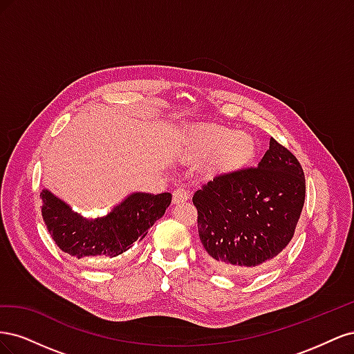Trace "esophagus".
Masks as SVG:
<instances>
[{
    "instance_id": "1",
    "label": "esophagus",
    "mask_w": 354,
    "mask_h": 354,
    "mask_svg": "<svg viewBox=\"0 0 354 354\" xmlns=\"http://www.w3.org/2000/svg\"><path fill=\"white\" fill-rule=\"evenodd\" d=\"M190 198V194L185 189V187H178L173 192V202L174 203H180V202H185Z\"/></svg>"
}]
</instances>
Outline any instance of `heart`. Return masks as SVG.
Instances as JSON below:
<instances>
[{
	"label": "heart",
	"instance_id": "1",
	"mask_svg": "<svg viewBox=\"0 0 354 354\" xmlns=\"http://www.w3.org/2000/svg\"><path fill=\"white\" fill-rule=\"evenodd\" d=\"M257 153L255 138L223 125H195L186 133L185 155L192 160H208L209 174L229 176L243 169Z\"/></svg>",
	"mask_w": 354,
	"mask_h": 354
}]
</instances>
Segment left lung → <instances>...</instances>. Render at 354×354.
<instances>
[{"mask_svg": "<svg viewBox=\"0 0 354 354\" xmlns=\"http://www.w3.org/2000/svg\"><path fill=\"white\" fill-rule=\"evenodd\" d=\"M304 198L298 159L270 138L257 168L216 177L194 195L207 260L224 274L261 272L291 242Z\"/></svg>", "mask_w": 354, "mask_h": 354, "instance_id": "left-lung-1", "label": "left lung"}]
</instances>
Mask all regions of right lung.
<instances>
[{
  "label": "right lung",
  "instance_id": "add662e5",
  "mask_svg": "<svg viewBox=\"0 0 354 354\" xmlns=\"http://www.w3.org/2000/svg\"><path fill=\"white\" fill-rule=\"evenodd\" d=\"M42 218L63 252L75 259L97 260L116 257L142 241L164 216L171 194L134 192L103 217L87 218L75 212L48 189L41 192Z\"/></svg>",
  "mask_w": 354,
  "mask_h": 354
}]
</instances>
